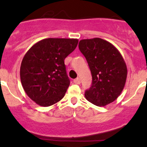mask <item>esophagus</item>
<instances>
[{"label":"esophagus","mask_w":147,"mask_h":147,"mask_svg":"<svg viewBox=\"0 0 147 147\" xmlns=\"http://www.w3.org/2000/svg\"><path fill=\"white\" fill-rule=\"evenodd\" d=\"M74 82H75V84H80V82H81V80H80V79L79 78H77L76 79H75V80H74Z\"/></svg>","instance_id":"esophagus-1"}]
</instances>
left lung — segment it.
Returning a JSON list of instances; mask_svg holds the SVG:
<instances>
[{
	"label": "left lung",
	"mask_w": 147,
	"mask_h": 147,
	"mask_svg": "<svg viewBox=\"0 0 147 147\" xmlns=\"http://www.w3.org/2000/svg\"><path fill=\"white\" fill-rule=\"evenodd\" d=\"M79 49L91 71L92 82L84 93L97 106H105L117 100L124 89L127 76L125 62L112 43L99 38L81 40Z\"/></svg>",
	"instance_id": "8db88e82"
}]
</instances>
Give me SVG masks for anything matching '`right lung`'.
<instances>
[{"instance_id":"obj_1","label":"right lung","mask_w":147,"mask_h":147,"mask_svg":"<svg viewBox=\"0 0 147 147\" xmlns=\"http://www.w3.org/2000/svg\"><path fill=\"white\" fill-rule=\"evenodd\" d=\"M78 43L73 38H47L36 42L25 55L20 81L27 95L38 105L51 106L65 96L69 80L64 60Z\"/></svg>"}]
</instances>
